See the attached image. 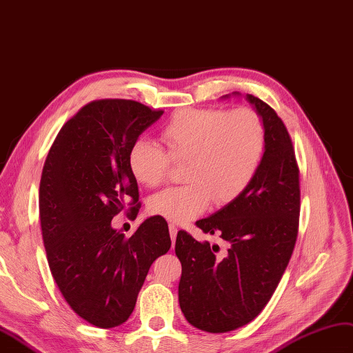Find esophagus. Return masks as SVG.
Here are the masks:
<instances>
[{"instance_id": "obj_1", "label": "esophagus", "mask_w": 353, "mask_h": 353, "mask_svg": "<svg viewBox=\"0 0 353 353\" xmlns=\"http://www.w3.org/2000/svg\"><path fill=\"white\" fill-rule=\"evenodd\" d=\"M168 231H170V237H171V241H173V245H174V241H176V236H177V227L176 225H173V223H170L168 225Z\"/></svg>"}]
</instances>
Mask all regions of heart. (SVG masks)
I'll use <instances>...</instances> for the list:
<instances>
[{"instance_id":"heart-1","label":"heart","mask_w":353,"mask_h":353,"mask_svg":"<svg viewBox=\"0 0 353 353\" xmlns=\"http://www.w3.org/2000/svg\"><path fill=\"white\" fill-rule=\"evenodd\" d=\"M161 140L167 153L148 139L135 140L128 167L140 185L153 188L165 180L170 159L185 162L186 185L152 195L148 210L173 223H186L204 213L212 200L225 205L243 194L263 159L265 130L250 108H185L162 128Z\"/></svg>"}]
</instances>
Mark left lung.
Listing matches in <instances>:
<instances>
[{
    "mask_svg": "<svg viewBox=\"0 0 353 353\" xmlns=\"http://www.w3.org/2000/svg\"><path fill=\"white\" fill-rule=\"evenodd\" d=\"M240 95L239 92H232ZM230 95H223L228 98ZM264 123L265 149L254 180L236 200L196 227L227 245L179 231V303L186 321L207 332H228L254 321L270 301L291 259L300 216V170L282 119L263 99L246 95Z\"/></svg>",
    "mask_w": 353,
    "mask_h": 353,
    "instance_id": "obj_1",
    "label": "left lung"
}]
</instances>
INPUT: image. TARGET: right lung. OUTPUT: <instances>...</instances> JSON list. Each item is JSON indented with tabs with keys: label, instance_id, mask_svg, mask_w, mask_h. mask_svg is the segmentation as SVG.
I'll list each match as a JSON object with an SVG mask.
<instances>
[{
	"label": "right lung",
	"instance_id": "right-lung-1",
	"mask_svg": "<svg viewBox=\"0 0 353 353\" xmlns=\"http://www.w3.org/2000/svg\"><path fill=\"white\" fill-rule=\"evenodd\" d=\"M162 113L131 99L89 103L62 126L44 162L39 207L52 276L71 309L98 328L130 318L152 263L171 246L161 216L130 239L112 227L119 212L139 213L128 153Z\"/></svg>",
	"mask_w": 353,
	"mask_h": 353
}]
</instances>
